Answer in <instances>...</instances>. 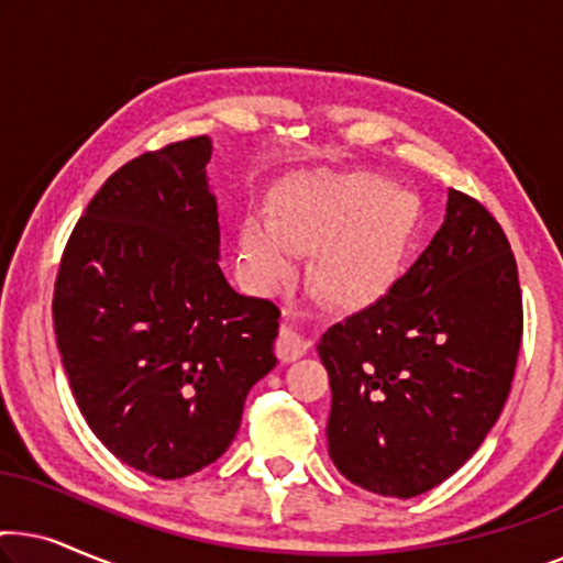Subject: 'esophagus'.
I'll use <instances>...</instances> for the list:
<instances>
[{"instance_id": "34e87169", "label": "esophagus", "mask_w": 563, "mask_h": 563, "mask_svg": "<svg viewBox=\"0 0 563 563\" xmlns=\"http://www.w3.org/2000/svg\"><path fill=\"white\" fill-rule=\"evenodd\" d=\"M307 349H310V341H307V338L299 335L295 328L282 325L279 341H276V356H279L284 364L302 358L305 353H307Z\"/></svg>"}]
</instances>
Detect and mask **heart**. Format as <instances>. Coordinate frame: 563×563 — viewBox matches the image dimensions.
Here are the masks:
<instances>
[{
  "label": "heart",
  "mask_w": 563,
  "mask_h": 563,
  "mask_svg": "<svg viewBox=\"0 0 563 563\" xmlns=\"http://www.w3.org/2000/svg\"><path fill=\"white\" fill-rule=\"evenodd\" d=\"M415 212L405 191L379 176L302 181L274 207L272 222L241 228L245 266L261 287L287 279L295 253H314L312 282L330 305L364 310L402 268Z\"/></svg>",
  "instance_id": "heart-1"
}]
</instances>
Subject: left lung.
Instances as JSON below:
<instances>
[{"mask_svg": "<svg viewBox=\"0 0 563 563\" xmlns=\"http://www.w3.org/2000/svg\"><path fill=\"white\" fill-rule=\"evenodd\" d=\"M520 338L510 243L476 199L449 189L441 230L402 279L320 338L338 472L397 499L449 479L503 412Z\"/></svg>", "mask_w": 563, "mask_h": 563, "instance_id": "left-lung-1", "label": "left lung"}]
</instances>
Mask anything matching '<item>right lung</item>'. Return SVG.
<instances>
[{
  "mask_svg": "<svg viewBox=\"0 0 563 563\" xmlns=\"http://www.w3.org/2000/svg\"><path fill=\"white\" fill-rule=\"evenodd\" d=\"M207 135L118 168L60 258L53 325L74 399L99 441L156 479L218 461L253 384L276 366L279 307L220 268Z\"/></svg>",
  "mask_w": 563,
  "mask_h": 563,
  "instance_id": "add662e5",
  "label": "right lung"
}]
</instances>
